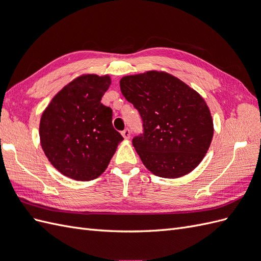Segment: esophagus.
Wrapping results in <instances>:
<instances>
[{"instance_id":"esophagus-1","label":"esophagus","mask_w":261,"mask_h":261,"mask_svg":"<svg viewBox=\"0 0 261 261\" xmlns=\"http://www.w3.org/2000/svg\"><path fill=\"white\" fill-rule=\"evenodd\" d=\"M122 136L124 137V139H129L130 137V130L128 128H126L122 132Z\"/></svg>"}]
</instances>
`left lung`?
Instances as JSON below:
<instances>
[{
    "label": "left lung",
    "mask_w": 261,
    "mask_h": 261,
    "mask_svg": "<svg viewBox=\"0 0 261 261\" xmlns=\"http://www.w3.org/2000/svg\"><path fill=\"white\" fill-rule=\"evenodd\" d=\"M123 96L143 120L144 133L133 145L154 175L177 178L202 161L213 137V121L206 101L175 76L149 70L124 76Z\"/></svg>",
    "instance_id": "obj_1"
}]
</instances>
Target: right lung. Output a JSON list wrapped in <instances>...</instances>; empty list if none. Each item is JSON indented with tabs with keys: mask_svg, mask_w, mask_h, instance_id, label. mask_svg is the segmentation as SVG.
Instances as JSON below:
<instances>
[{
	"mask_svg": "<svg viewBox=\"0 0 261 261\" xmlns=\"http://www.w3.org/2000/svg\"><path fill=\"white\" fill-rule=\"evenodd\" d=\"M109 75L86 74L55 94L41 115L40 144L53 167L75 180H91L106 171L124 139L112 125V110L101 103Z\"/></svg>",
	"mask_w": 261,
	"mask_h": 261,
	"instance_id": "right-lung-1",
	"label": "right lung"
}]
</instances>
